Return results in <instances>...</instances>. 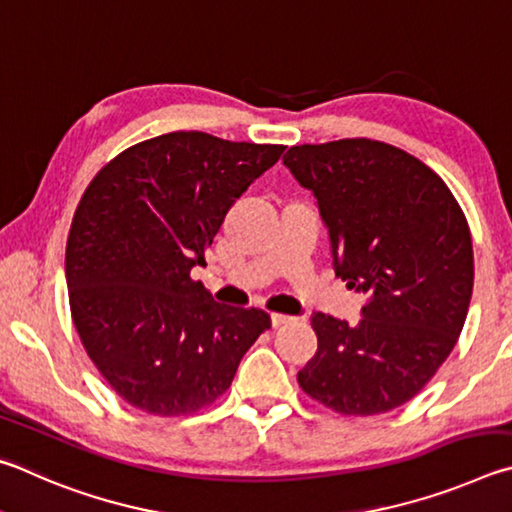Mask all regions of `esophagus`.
I'll list each match as a JSON object with an SVG mask.
<instances>
[{"mask_svg":"<svg viewBox=\"0 0 512 512\" xmlns=\"http://www.w3.org/2000/svg\"><path fill=\"white\" fill-rule=\"evenodd\" d=\"M292 317L290 315H281V312H272V326L279 328L283 324H290Z\"/></svg>","mask_w":512,"mask_h":512,"instance_id":"1","label":"esophagus"}]
</instances>
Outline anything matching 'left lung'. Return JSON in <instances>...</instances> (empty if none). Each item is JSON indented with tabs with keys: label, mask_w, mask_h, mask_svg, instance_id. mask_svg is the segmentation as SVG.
I'll list each match as a JSON object with an SVG mask.
<instances>
[{
	"label": "left lung",
	"mask_w": 512,
	"mask_h": 512,
	"mask_svg": "<svg viewBox=\"0 0 512 512\" xmlns=\"http://www.w3.org/2000/svg\"><path fill=\"white\" fill-rule=\"evenodd\" d=\"M283 164L317 197L335 274L369 294L355 326L312 315L319 346L299 387L344 416L405 405L468 317L474 254L459 202L423 161L373 139L292 146Z\"/></svg>",
	"instance_id": "8db88e82"
}]
</instances>
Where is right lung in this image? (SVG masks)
I'll return each mask as SVG.
<instances>
[{"label":"right lung","mask_w":512,"mask_h":512,"mask_svg":"<svg viewBox=\"0 0 512 512\" xmlns=\"http://www.w3.org/2000/svg\"><path fill=\"white\" fill-rule=\"evenodd\" d=\"M283 150L168 132L123 150L85 188L65 254L71 319L128 405L155 416L213 405L272 326L265 310L215 303L191 270Z\"/></svg>","instance_id":"add662e5"}]
</instances>
